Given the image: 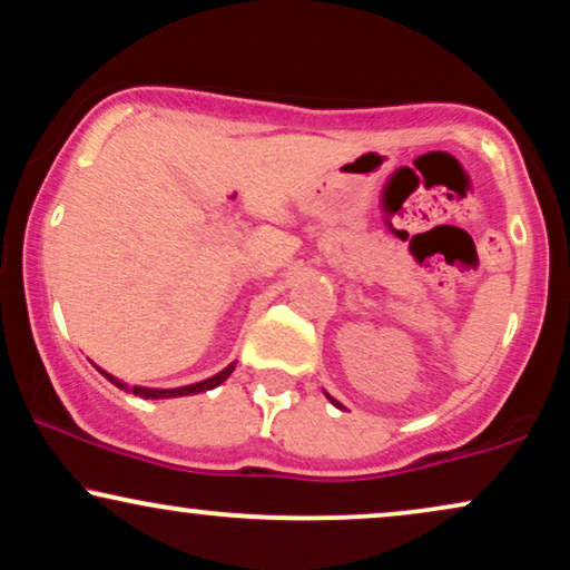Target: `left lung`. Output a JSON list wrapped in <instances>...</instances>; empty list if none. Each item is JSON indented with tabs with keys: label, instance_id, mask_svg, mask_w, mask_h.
Listing matches in <instances>:
<instances>
[{
	"label": "left lung",
	"instance_id": "1",
	"mask_svg": "<svg viewBox=\"0 0 570 570\" xmlns=\"http://www.w3.org/2000/svg\"><path fill=\"white\" fill-rule=\"evenodd\" d=\"M328 400H331V397H328ZM331 402H334V405H336V407H342V405H338V402H336V400H331Z\"/></svg>",
	"mask_w": 570,
	"mask_h": 570
}]
</instances>
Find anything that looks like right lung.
<instances>
[{
  "label": "right lung",
  "mask_w": 570,
  "mask_h": 570,
  "mask_svg": "<svg viewBox=\"0 0 570 570\" xmlns=\"http://www.w3.org/2000/svg\"><path fill=\"white\" fill-rule=\"evenodd\" d=\"M234 368H236V363L228 365V368H223L218 376H213V379H207V381H199V384H191V386H178V389H144V386H131V389H128L124 381H118L115 376H110V373L102 371V376L107 381H112V384L118 386V389H126V392L139 394V397H144V400H149V397L163 400V397H184V394H199V392H207V389H215L218 384H223V381H226L228 376H232Z\"/></svg>",
  "instance_id": "1"
}]
</instances>
